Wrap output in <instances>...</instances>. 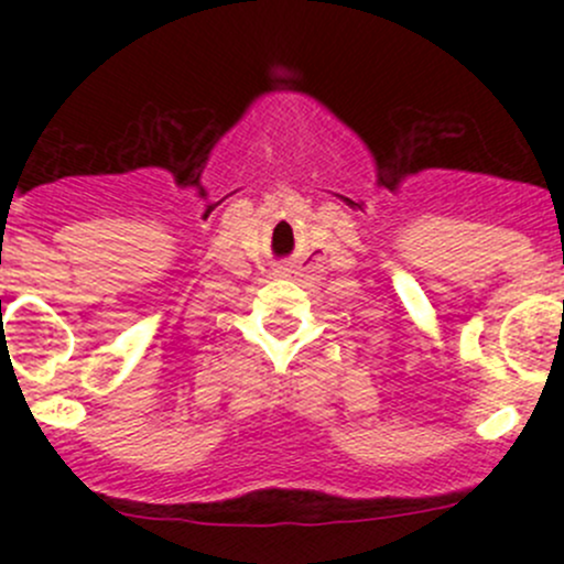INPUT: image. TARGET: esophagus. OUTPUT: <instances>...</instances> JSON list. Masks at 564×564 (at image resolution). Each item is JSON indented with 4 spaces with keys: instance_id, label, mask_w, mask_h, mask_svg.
I'll use <instances>...</instances> for the list:
<instances>
[{
    "instance_id": "obj_1",
    "label": "esophagus",
    "mask_w": 564,
    "mask_h": 564,
    "mask_svg": "<svg viewBox=\"0 0 564 564\" xmlns=\"http://www.w3.org/2000/svg\"><path fill=\"white\" fill-rule=\"evenodd\" d=\"M275 273H281V275H283V273H286V268H278V270H275Z\"/></svg>"
}]
</instances>
